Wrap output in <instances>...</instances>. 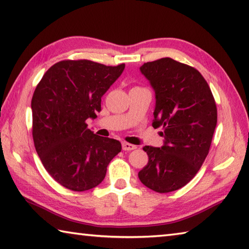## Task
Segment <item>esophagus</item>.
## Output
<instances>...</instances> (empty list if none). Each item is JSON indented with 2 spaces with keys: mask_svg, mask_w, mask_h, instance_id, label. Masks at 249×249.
Listing matches in <instances>:
<instances>
[{
  "mask_svg": "<svg viewBox=\"0 0 249 249\" xmlns=\"http://www.w3.org/2000/svg\"><path fill=\"white\" fill-rule=\"evenodd\" d=\"M122 148H123L124 151H131V150H135L137 147L131 143H128V142H123L122 143Z\"/></svg>",
  "mask_w": 249,
  "mask_h": 249,
  "instance_id": "1",
  "label": "esophagus"
}]
</instances>
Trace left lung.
Masks as SVG:
<instances>
[{
	"instance_id": "1",
	"label": "left lung",
	"mask_w": 249,
	"mask_h": 249,
	"mask_svg": "<svg viewBox=\"0 0 249 249\" xmlns=\"http://www.w3.org/2000/svg\"><path fill=\"white\" fill-rule=\"evenodd\" d=\"M140 71L155 91L153 127L162 128V148L145 145L149 162L138 173L145 187L168 193L191 181L211 148L217 107L196 68L172 58L145 62Z\"/></svg>"
}]
</instances>
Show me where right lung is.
<instances>
[{
    "instance_id": "1",
    "label": "right lung",
    "mask_w": 249,
    "mask_h": 249,
    "mask_svg": "<svg viewBox=\"0 0 249 249\" xmlns=\"http://www.w3.org/2000/svg\"><path fill=\"white\" fill-rule=\"evenodd\" d=\"M125 68L86 59L62 60L48 69L31 100L32 136L47 173L72 191L101 183L121 142L87 128L101 111V97Z\"/></svg>"
}]
</instances>
